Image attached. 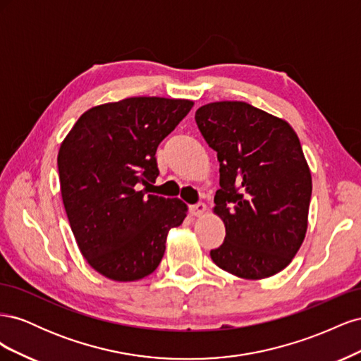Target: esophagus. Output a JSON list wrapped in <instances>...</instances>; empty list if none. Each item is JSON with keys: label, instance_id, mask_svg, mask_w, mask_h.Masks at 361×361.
Wrapping results in <instances>:
<instances>
[{"label": "esophagus", "instance_id": "obj_1", "mask_svg": "<svg viewBox=\"0 0 361 361\" xmlns=\"http://www.w3.org/2000/svg\"><path fill=\"white\" fill-rule=\"evenodd\" d=\"M190 212L194 216H202L203 214H206V204L204 203H195V204L190 206Z\"/></svg>", "mask_w": 361, "mask_h": 361}]
</instances>
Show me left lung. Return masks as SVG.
I'll return each mask as SVG.
<instances>
[{
    "label": "left lung",
    "instance_id": "8db88e82",
    "mask_svg": "<svg viewBox=\"0 0 361 361\" xmlns=\"http://www.w3.org/2000/svg\"><path fill=\"white\" fill-rule=\"evenodd\" d=\"M195 123L220 162L214 211L226 238L211 250L214 264L241 279L277 274L307 231L312 176L297 134L245 102L203 105Z\"/></svg>",
    "mask_w": 361,
    "mask_h": 361
}]
</instances>
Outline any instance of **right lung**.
Returning <instances> with one entry per match:
<instances>
[{
    "label": "right lung",
    "mask_w": 361,
    "mask_h": 361,
    "mask_svg": "<svg viewBox=\"0 0 361 361\" xmlns=\"http://www.w3.org/2000/svg\"><path fill=\"white\" fill-rule=\"evenodd\" d=\"M187 99L128 97L94 106L75 123L59 152L61 197L89 265L116 281L154 272L170 228L187 204L147 194L158 178L157 149L191 110Z\"/></svg>",
    "instance_id": "1"
}]
</instances>
